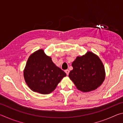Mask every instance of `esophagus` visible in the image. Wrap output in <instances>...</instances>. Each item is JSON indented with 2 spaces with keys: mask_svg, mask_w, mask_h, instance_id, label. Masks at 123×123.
<instances>
[{
  "mask_svg": "<svg viewBox=\"0 0 123 123\" xmlns=\"http://www.w3.org/2000/svg\"><path fill=\"white\" fill-rule=\"evenodd\" d=\"M65 72H66V73L67 74V75H68L69 74V70H68V69H66V70H65Z\"/></svg>",
  "mask_w": 123,
  "mask_h": 123,
  "instance_id": "1",
  "label": "esophagus"
}]
</instances>
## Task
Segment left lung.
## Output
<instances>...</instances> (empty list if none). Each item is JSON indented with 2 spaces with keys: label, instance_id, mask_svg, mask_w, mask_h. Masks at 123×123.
I'll return each instance as SVG.
<instances>
[{
  "label": "left lung",
  "instance_id": "8db88e82",
  "mask_svg": "<svg viewBox=\"0 0 123 123\" xmlns=\"http://www.w3.org/2000/svg\"><path fill=\"white\" fill-rule=\"evenodd\" d=\"M73 69L69 74L76 88L84 92L94 90L103 82L105 68L99 57L91 52L78 56L72 63Z\"/></svg>",
  "mask_w": 123,
  "mask_h": 123
}]
</instances>
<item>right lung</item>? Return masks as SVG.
<instances>
[{"label":"right lung","mask_w":123,"mask_h":123,"mask_svg":"<svg viewBox=\"0 0 123 123\" xmlns=\"http://www.w3.org/2000/svg\"><path fill=\"white\" fill-rule=\"evenodd\" d=\"M66 76V73L57 67L42 49L30 56L24 70L25 81L30 88L44 94L53 92Z\"/></svg>","instance_id":"right-lung-1"}]
</instances>
